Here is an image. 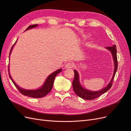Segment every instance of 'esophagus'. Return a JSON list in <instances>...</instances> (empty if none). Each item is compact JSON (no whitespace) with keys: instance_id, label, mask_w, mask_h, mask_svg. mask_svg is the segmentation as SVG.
<instances>
[{"instance_id":"34e87169","label":"esophagus","mask_w":131,"mask_h":131,"mask_svg":"<svg viewBox=\"0 0 131 131\" xmlns=\"http://www.w3.org/2000/svg\"><path fill=\"white\" fill-rule=\"evenodd\" d=\"M73 67V64L72 63H68L65 66L66 68H72Z\"/></svg>"}]
</instances>
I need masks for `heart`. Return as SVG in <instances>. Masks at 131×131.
I'll use <instances>...</instances> for the list:
<instances>
[{
	"instance_id": "obj_1",
	"label": "heart",
	"mask_w": 131,
	"mask_h": 131,
	"mask_svg": "<svg viewBox=\"0 0 131 131\" xmlns=\"http://www.w3.org/2000/svg\"><path fill=\"white\" fill-rule=\"evenodd\" d=\"M87 36H86V35H85V37H86Z\"/></svg>"
}]
</instances>
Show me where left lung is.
Instances as JSON below:
<instances>
[{"mask_svg": "<svg viewBox=\"0 0 131 131\" xmlns=\"http://www.w3.org/2000/svg\"><path fill=\"white\" fill-rule=\"evenodd\" d=\"M105 48L108 50L110 51V52L112 54V56L114 63V71L112 78L111 79L110 81L109 82L108 85L105 87V88L98 91H90L88 89H84L80 84V80H79V73L76 70H74V79L72 83L73 90L77 96L82 99H84V100H94V99H96L99 97H100L102 94L105 93L106 91H108L111 88V87L112 86V82L113 81L117 69V61L116 54L117 50L116 49V46L115 45H114L113 46L106 47Z\"/></svg>", "mask_w": 131, "mask_h": 131, "instance_id": "8db88e82", "label": "left lung"}]
</instances>
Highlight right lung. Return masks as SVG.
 <instances>
[{"instance_id":"right-lung-1","label":"right lung","mask_w":131,"mask_h":131,"mask_svg":"<svg viewBox=\"0 0 131 131\" xmlns=\"http://www.w3.org/2000/svg\"><path fill=\"white\" fill-rule=\"evenodd\" d=\"M38 26V25H31L30 26H29L26 29V30H27L28 29H32L34 28L37 27ZM25 30V31H26ZM16 41L15 42V43L14 44V45L12 46L11 50H10V55L11 53V51L12 50H13L14 46L15 45V44L16 42ZM9 77L11 79V81L13 82L14 84L15 85V86L16 87V88L18 90V91L20 92L22 94L24 95V96H28V97H30L31 98H41L45 96L46 95H47L48 94L50 91H51L52 89V87H53V82H54V79L55 77H56V75L60 73L61 71L62 70V69H59L55 71V72H53L52 73H51V74H50L48 77H47L45 81L44 82V83L42 84V85L40 87V88H39L38 89L36 90H26V89H22L21 88H20L19 86H18L16 84V82L14 81V80L13 79H12L10 74L9 73Z\"/></svg>"}]
</instances>
